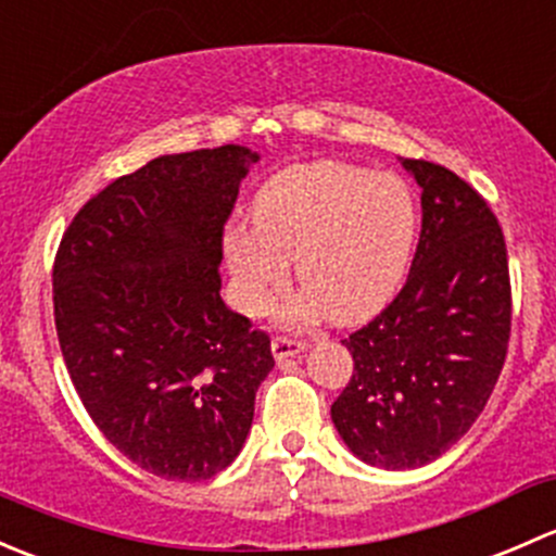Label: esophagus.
Listing matches in <instances>:
<instances>
[{"label":"esophagus","instance_id":"obj_1","mask_svg":"<svg viewBox=\"0 0 556 556\" xmlns=\"http://www.w3.org/2000/svg\"><path fill=\"white\" fill-rule=\"evenodd\" d=\"M306 350L304 341H295V339H288V336H277V339L271 341V352L277 361H285V357H293V355H301V352Z\"/></svg>","mask_w":556,"mask_h":556}]
</instances>
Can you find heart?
Wrapping results in <instances>:
<instances>
[{
    "label": "heart",
    "mask_w": 556,
    "mask_h": 556,
    "mask_svg": "<svg viewBox=\"0 0 556 556\" xmlns=\"http://www.w3.org/2000/svg\"><path fill=\"white\" fill-rule=\"evenodd\" d=\"M417 228V199L401 177L317 161L268 179L255 226L228 228L223 252L244 312H266L288 285L290 257H299L306 290L290 317L328 312L336 323H361L401 288Z\"/></svg>",
    "instance_id": "heart-1"
}]
</instances>
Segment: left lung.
Returning <instances> with one entry per match:
<instances>
[{"mask_svg": "<svg viewBox=\"0 0 556 556\" xmlns=\"http://www.w3.org/2000/svg\"><path fill=\"white\" fill-rule=\"evenodd\" d=\"M422 188V233L406 285L341 344L355 371L330 406L363 463L419 468L457 444L503 371L511 333L508 257L497 217L457 174L401 159Z\"/></svg>", "mask_w": 556, "mask_h": 556, "instance_id": "obj_1", "label": "left lung"}]
</instances>
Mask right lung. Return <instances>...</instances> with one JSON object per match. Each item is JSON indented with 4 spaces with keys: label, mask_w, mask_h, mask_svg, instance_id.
<instances>
[{
    "label": "right lung",
    "mask_w": 556,
    "mask_h": 556,
    "mask_svg": "<svg viewBox=\"0 0 556 556\" xmlns=\"http://www.w3.org/2000/svg\"><path fill=\"white\" fill-rule=\"evenodd\" d=\"M261 155H159L75 215L53 266L61 355L97 428L148 473L212 479L237 459L271 339L220 299L223 226Z\"/></svg>",
    "instance_id": "add662e5"
}]
</instances>
